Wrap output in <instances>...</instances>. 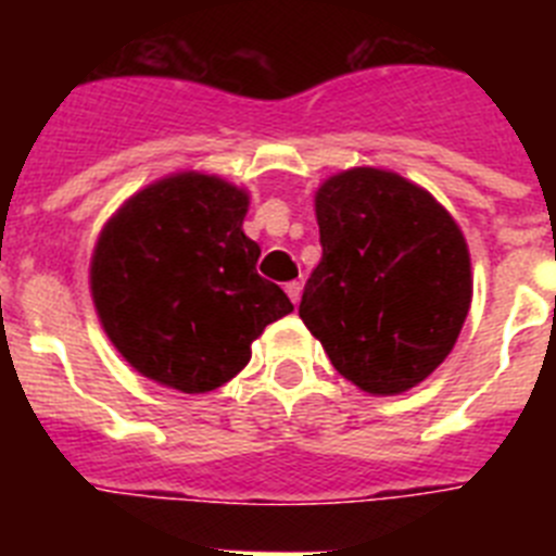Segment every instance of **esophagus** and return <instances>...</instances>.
<instances>
[{
	"label": "esophagus",
	"mask_w": 556,
	"mask_h": 556,
	"mask_svg": "<svg viewBox=\"0 0 556 556\" xmlns=\"http://www.w3.org/2000/svg\"><path fill=\"white\" fill-rule=\"evenodd\" d=\"M301 292H303V283L301 281H289L287 283V294H289V301H292L294 306L301 303Z\"/></svg>",
	"instance_id": "34e87169"
}]
</instances>
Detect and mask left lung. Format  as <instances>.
<instances>
[{
	"instance_id": "obj_1",
	"label": "left lung",
	"mask_w": 556,
	"mask_h": 556,
	"mask_svg": "<svg viewBox=\"0 0 556 556\" xmlns=\"http://www.w3.org/2000/svg\"><path fill=\"white\" fill-rule=\"evenodd\" d=\"M323 258L301 320L358 390L397 395L443 365L468 317L470 255L459 225L395 172L358 166L320 186Z\"/></svg>"
}]
</instances>
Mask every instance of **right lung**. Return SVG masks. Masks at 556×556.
Segmentation results:
<instances>
[{"mask_svg":"<svg viewBox=\"0 0 556 556\" xmlns=\"http://www.w3.org/2000/svg\"><path fill=\"white\" fill-rule=\"evenodd\" d=\"M248 194L184 172L147 186L102 228L91 294L102 328L141 376L180 392L223 387L250 362L287 292L255 273Z\"/></svg>","mask_w":556,"mask_h":556,"instance_id":"right-lung-1","label":"right lung"}]
</instances>
